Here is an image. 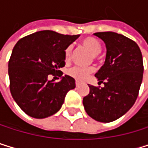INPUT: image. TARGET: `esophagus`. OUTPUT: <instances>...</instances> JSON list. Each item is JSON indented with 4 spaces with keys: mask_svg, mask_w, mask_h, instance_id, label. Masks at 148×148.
<instances>
[{
    "mask_svg": "<svg viewBox=\"0 0 148 148\" xmlns=\"http://www.w3.org/2000/svg\"><path fill=\"white\" fill-rule=\"evenodd\" d=\"M79 84H80V82L76 81V82H75V85H76V86H79Z\"/></svg>",
    "mask_w": 148,
    "mask_h": 148,
    "instance_id": "34e87169",
    "label": "esophagus"
}]
</instances>
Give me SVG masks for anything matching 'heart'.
Segmentation results:
<instances>
[{
  "label": "heart",
  "instance_id": "heart-1",
  "mask_svg": "<svg viewBox=\"0 0 148 148\" xmlns=\"http://www.w3.org/2000/svg\"><path fill=\"white\" fill-rule=\"evenodd\" d=\"M82 45L85 49H87L93 57H97L102 50V45H101L100 42L98 39L93 38V37H88V38L83 39L82 41ZM72 51H73V46L69 45L65 50V56H66V59H68L70 58ZM91 72H92L91 69L80 68L77 66L72 67L67 71L68 75L70 76L75 78L76 81H80V82H83L86 80Z\"/></svg>",
  "mask_w": 148,
  "mask_h": 148
}]
</instances>
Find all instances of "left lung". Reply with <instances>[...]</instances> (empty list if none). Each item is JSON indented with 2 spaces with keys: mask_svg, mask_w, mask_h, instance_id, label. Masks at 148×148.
I'll return each instance as SVG.
<instances>
[{
  "mask_svg": "<svg viewBox=\"0 0 148 148\" xmlns=\"http://www.w3.org/2000/svg\"><path fill=\"white\" fill-rule=\"evenodd\" d=\"M106 44L104 65L95 76L99 88L89 85L90 93L83 98L89 116L101 123H111L125 114L134 105L143 78V58L138 44L114 32L95 33Z\"/></svg>",
  "mask_w": 148,
  "mask_h": 148,
  "instance_id": "obj_1",
  "label": "left lung"
}]
</instances>
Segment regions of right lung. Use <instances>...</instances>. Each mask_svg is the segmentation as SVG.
Instances as JSON below:
<instances>
[{"label": "right lung", "instance_id": "1", "mask_svg": "<svg viewBox=\"0 0 148 148\" xmlns=\"http://www.w3.org/2000/svg\"><path fill=\"white\" fill-rule=\"evenodd\" d=\"M80 35H64L44 30L27 35L16 43L9 61L10 93L29 116L42 119L56 114L66 93L75 88L69 75L59 82L49 80L65 66V50Z\"/></svg>", "mask_w": 148, "mask_h": 148}]
</instances>
